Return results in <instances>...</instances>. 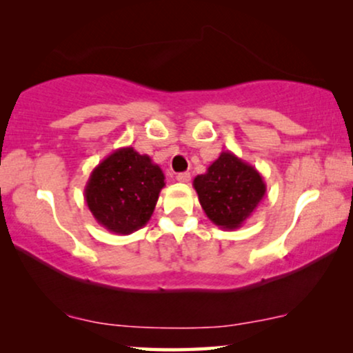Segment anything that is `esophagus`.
Masks as SVG:
<instances>
[{
    "label": "esophagus",
    "mask_w": 353,
    "mask_h": 353,
    "mask_svg": "<svg viewBox=\"0 0 353 353\" xmlns=\"http://www.w3.org/2000/svg\"><path fill=\"white\" fill-rule=\"evenodd\" d=\"M176 180L180 183H188L191 180V173L190 172H183V173H178L176 175Z\"/></svg>",
    "instance_id": "34e87169"
}]
</instances>
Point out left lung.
I'll list each match as a JSON object with an SVG mask.
<instances>
[{"label":"left lung","instance_id":"8db88e82","mask_svg":"<svg viewBox=\"0 0 353 353\" xmlns=\"http://www.w3.org/2000/svg\"><path fill=\"white\" fill-rule=\"evenodd\" d=\"M192 186L202 210L221 230H236L254 214L267 192L262 175L231 151H223Z\"/></svg>","mask_w":353,"mask_h":353}]
</instances>
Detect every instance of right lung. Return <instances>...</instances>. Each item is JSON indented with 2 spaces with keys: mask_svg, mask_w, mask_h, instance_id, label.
I'll return each instance as SVG.
<instances>
[{
  "mask_svg": "<svg viewBox=\"0 0 353 353\" xmlns=\"http://www.w3.org/2000/svg\"><path fill=\"white\" fill-rule=\"evenodd\" d=\"M163 186L162 168L151 157L120 148L91 172L85 201L101 226L114 234H132L151 220Z\"/></svg>",
  "mask_w": 353,
  "mask_h": 353,
  "instance_id": "obj_1",
  "label": "right lung"
}]
</instances>
